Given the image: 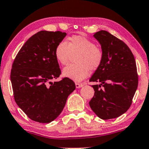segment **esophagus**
<instances>
[{"label": "esophagus", "mask_w": 149, "mask_h": 149, "mask_svg": "<svg viewBox=\"0 0 149 149\" xmlns=\"http://www.w3.org/2000/svg\"><path fill=\"white\" fill-rule=\"evenodd\" d=\"M75 86H76L77 88H81V86H83V84L80 83H75Z\"/></svg>", "instance_id": "34e87169"}]
</instances>
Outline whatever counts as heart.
I'll use <instances>...</instances> for the list:
<instances>
[{
	"label": "heart",
	"mask_w": 149,
	"mask_h": 149,
	"mask_svg": "<svg viewBox=\"0 0 149 149\" xmlns=\"http://www.w3.org/2000/svg\"><path fill=\"white\" fill-rule=\"evenodd\" d=\"M76 64L68 65L63 74L76 81L83 80L88 76L89 70L94 71L100 66L103 60V52L94 42L84 36H73L67 41L61 42L55 49V56L59 63L65 65L72 56H75Z\"/></svg>",
	"instance_id": "1"
}]
</instances>
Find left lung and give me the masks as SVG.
Returning <instances> with one entry per match:
<instances>
[{"mask_svg":"<svg viewBox=\"0 0 149 149\" xmlns=\"http://www.w3.org/2000/svg\"><path fill=\"white\" fill-rule=\"evenodd\" d=\"M94 37L101 45L103 60L91 77L95 91L89 105L103 120L111 119L126 112L138 86L135 59L127 45L106 31Z\"/></svg>","mask_w":149,"mask_h":149,"instance_id":"left-lung-1","label":"left lung"}]
</instances>
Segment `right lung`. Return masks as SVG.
<instances>
[{"label": "right lung", "instance_id": "obj_1", "mask_svg": "<svg viewBox=\"0 0 149 149\" xmlns=\"http://www.w3.org/2000/svg\"><path fill=\"white\" fill-rule=\"evenodd\" d=\"M65 36L61 31L36 33L23 45L12 63L10 79L15 100L34 121L47 123L56 119L75 89L74 81L68 77L52 82L61 74L55 49Z\"/></svg>", "mask_w": 149, "mask_h": 149}]
</instances>
